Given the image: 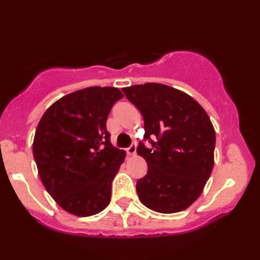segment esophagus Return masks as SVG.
Masks as SVG:
<instances>
[{
    "label": "esophagus",
    "instance_id": "1",
    "mask_svg": "<svg viewBox=\"0 0 260 260\" xmlns=\"http://www.w3.org/2000/svg\"><path fill=\"white\" fill-rule=\"evenodd\" d=\"M127 153H128L129 155H135L136 154V143H133V144L127 148Z\"/></svg>",
    "mask_w": 260,
    "mask_h": 260
}]
</instances>
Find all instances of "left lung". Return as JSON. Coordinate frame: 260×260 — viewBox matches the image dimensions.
<instances>
[{"instance_id": "8db88e82", "label": "left lung", "mask_w": 260, "mask_h": 260, "mask_svg": "<svg viewBox=\"0 0 260 260\" xmlns=\"http://www.w3.org/2000/svg\"><path fill=\"white\" fill-rule=\"evenodd\" d=\"M144 118V140L137 154L147 173L136 183L141 202L153 211L175 213L200 197L214 164L215 132L201 105L187 93L148 82L123 88ZM153 137L157 140L153 141Z\"/></svg>"}]
</instances>
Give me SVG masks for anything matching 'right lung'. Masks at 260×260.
I'll return each mask as SVG.
<instances>
[{
  "label": "right lung",
  "instance_id": "right-lung-1",
  "mask_svg": "<svg viewBox=\"0 0 260 260\" xmlns=\"http://www.w3.org/2000/svg\"><path fill=\"white\" fill-rule=\"evenodd\" d=\"M115 87H88L60 98L39 121L35 156L49 194L66 211L89 217L110 202L112 182L126 153L114 147L106 128Z\"/></svg>",
  "mask_w": 260,
  "mask_h": 260
}]
</instances>
